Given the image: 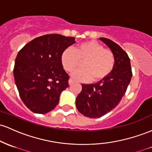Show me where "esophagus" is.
<instances>
[{
	"label": "esophagus",
	"instance_id": "1",
	"mask_svg": "<svg viewBox=\"0 0 152 152\" xmlns=\"http://www.w3.org/2000/svg\"><path fill=\"white\" fill-rule=\"evenodd\" d=\"M73 81L71 79H69V81H68V84H69V85L70 86H71V85L73 84Z\"/></svg>",
	"mask_w": 152,
	"mask_h": 152
}]
</instances>
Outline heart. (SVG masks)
<instances>
[{
    "label": "heart",
    "mask_w": 152,
    "mask_h": 152,
    "mask_svg": "<svg viewBox=\"0 0 152 152\" xmlns=\"http://www.w3.org/2000/svg\"><path fill=\"white\" fill-rule=\"evenodd\" d=\"M63 68L71 72L84 61L82 69L73 71L71 77L76 81L88 82L92 80L97 82L106 79L115 66V56L111 50L104 49L96 41H87L78 45L75 50L67 48L61 57Z\"/></svg>",
    "instance_id": "heart-1"
}]
</instances>
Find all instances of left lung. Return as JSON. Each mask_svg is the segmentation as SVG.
<instances>
[{
  "label": "left lung",
  "instance_id": "1",
  "mask_svg": "<svg viewBox=\"0 0 152 152\" xmlns=\"http://www.w3.org/2000/svg\"><path fill=\"white\" fill-rule=\"evenodd\" d=\"M115 56V66L106 79L96 84H82L76 99L78 110L84 116L97 118L104 115L119 104L130 84L132 71L128 54L109 39L99 38Z\"/></svg>",
  "mask_w": 152,
  "mask_h": 152
}]
</instances>
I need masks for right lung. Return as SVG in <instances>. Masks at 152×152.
<instances>
[{
    "instance_id": "add662e5",
    "label": "right lung",
    "mask_w": 152,
    "mask_h": 152,
    "mask_svg": "<svg viewBox=\"0 0 152 152\" xmlns=\"http://www.w3.org/2000/svg\"><path fill=\"white\" fill-rule=\"evenodd\" d=\"M76 42L72 37L52 34L38 37L18 53L14 76L20 97L33 113L54 109L61 93L69 86V76L61 64V54Z\"/></svg>"
}]
</instances>
